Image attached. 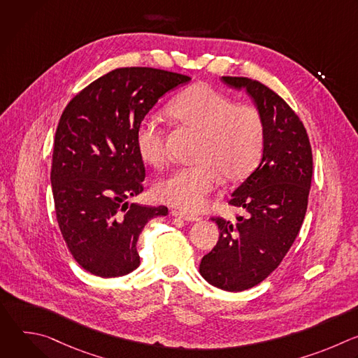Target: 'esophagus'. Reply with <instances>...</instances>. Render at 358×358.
<instances>
[{"label":"esophagus","instance_id":"obj_1","mask_svg":"<svg viewBox=\"0 0 358 358\" xmlns=\"http://www.w3.org/2000/svg\"><path fill=\"white\" fill-rule=\"evenodd\" d=\"M171 214L177 218H182L184 221H188V222H195V221H199L201 218L198 215H194V214H189V213H184V211H177V210H173Z\"/></svg>","mask_w":358,"mask_h":358}]
</instances>
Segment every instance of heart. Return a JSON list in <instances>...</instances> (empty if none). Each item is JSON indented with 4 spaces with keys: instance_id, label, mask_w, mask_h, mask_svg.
Segmentation results:
<instances>
[{
    "instance_id": "1",
    "label": "heart",
    "mask_w": 358,
    "mask_h": 358,
    "mask_svg": "<svg viewBox=\"0 0 358 358\" xmlns=\"http://www.w3.org/2000/svg\"><path fill=\"white\" fill-rule=\"evenodd\" d=\"M167 116L180 127L198 133L196 164L180 167L155 187L159 201L185 211L203 207L211 191L225 181L245 178L259 162L266 134L262 112L253 105L235 103L224 92L199 83L174 94ZM169 131L157 115H145L134 131L138 156L155 169L167 166Z\"/></svg>"
}]
</instances>
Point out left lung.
Instances as JSON below:
<instances>
[{
  "label": "left lung",
  "mask_w": 358,
  "mask_h": 358,
  "mask_svg": "<svg viewBox=\"0 0 358 358\" xmlns=\"http://www.w3.org/2000/svg\"><path fill=\"white\" fill-rule=\"evenodd\" d=\"M222 80L246 89L266 124L261 163L228 201L246 217L235 224L211 218L220 239L199 265L201 276L213 286L241 292L265 280L294 242L308 210L313 156L303 122L276 92L242 76Z\"/></svg>",
  "instance_id": "8db88e82"
}]
</instances>
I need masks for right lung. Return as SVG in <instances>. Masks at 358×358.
I'll return each mask as SVG.
<instances>
[{"label": "right lung", "instance_id": "obj_1", "mask_svg": "<svg viewBox=\"0 0 358 358\" xmlns=\"http://www.w3.org/2000/svg\"><path fill=\"white\" fill-rule=\"evenodd\" d=\"M189 76L155 68H119L82 89L55 133L50 184L57 221L75 261L89 273L116 278L140 265L138 235L164 206L126 199L143 191L145 169L134 131L169 90Z\"/></svg>", "mask_w": 358, "mask_h": 358}]
</instances>
